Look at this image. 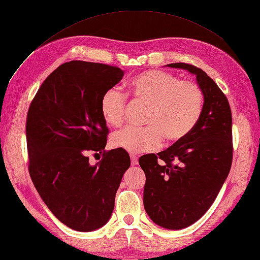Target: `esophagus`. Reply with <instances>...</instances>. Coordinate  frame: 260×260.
Wrapping results in <instances>:
<instances>
[{"label":"esophagus","instance_id":"esophagus-1","mask_svg":"<svg viewBox=\"0 0 260 260\" xmlns=\"http://www.w3.org/2000/svg\"><path fill=\"white\" fill-rule=\"evenodd\" d=\"M131 163L132 165H137L139 164V158H137L135 155H131Z\"/></svg>","mask_w":260,"mask_h":260}]
</instances>
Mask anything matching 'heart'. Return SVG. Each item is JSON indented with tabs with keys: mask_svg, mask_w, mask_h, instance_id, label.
<instances>
[{
	"mask_svg": "<svg viewBox=\"0 0 260 260\" xmlns=\"http://www.w3.org/2000/svg\"><path fill=\"white\" fill-rule=\"evenodd\" d=\"M129 90L137 102L148 104L147 127H127L112 136V145L131 154L157 150L163 136L170 142L182 140L201 117L204 96L198 84L180 80L173 74L148 70L129 81ZM127 98L117 88H110L101 101L106 123L118 127L124 123Z\"/></svg>",
	"mask_w": 260,
	"mask_h": 260,
	"instance_id": "heart-1",
	"label": "heart"
}]
</instances>
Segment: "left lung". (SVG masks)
I'll use <instances>...</instances> for the list:
<instances>
[{"label": "left lung", "mask_w": 260, "mask_h": 260, "mask_svg": "<svg viewBox=\"0 0 260 260\" xmlns=\"http://www.w3.org/2000/svg\"><path fill=\"white\" fill-rule=\"evenodd\" d=\"M197 77L203 91L201 117L189 134L139 162L146 175L145 211L159 227L179 230L206 213L217 198L233 163V117L228 99L200 68L183 62L168 64Z\"/></svg>", "instance_id": "8db88e82"}]
</instances>
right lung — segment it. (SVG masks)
Wrapping results in <instances>:
<instances>
[{"label":"right lung","mask_w":260,"mask_h":260,"mask_svg":"<svg viewBox=\"0 0 260 260\" xmlns=\"http://www.w3.org/2000/svg\"><path fill=\"white\" fill-rule=\"evenodd\" d=\"M123 76L114 66L62 63L43 81L27 112L31 180L54 217L77 231L106 224L131 165L127 152L105 151L108 128L101 112L103 95ZM88 151L103 152V157L90 166Z\"/></svg>","instance_id":"obj_1"}]
</instances>
